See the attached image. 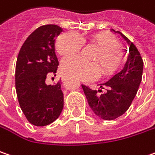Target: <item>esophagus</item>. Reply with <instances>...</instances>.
Returning <instances> with one entry per match:
<instances>
[{
  "mask_svg": "<svg viewBox=\"0 0 155 155\" xmlns=\"http://www.w3.org/2000/svg\"><path fill=\"white\" fill-rule=\"evenodd\" d=\"M67 79V76H62V81H65Z\"/></svg>",
  "mask_w": 155,
  "mask_h": 155,
  "instance_id": "34e87169",
  "label": "esophagus"
}]
</instances>
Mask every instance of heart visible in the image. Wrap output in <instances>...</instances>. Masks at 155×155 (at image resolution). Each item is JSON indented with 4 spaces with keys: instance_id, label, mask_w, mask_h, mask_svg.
I'll list each match as a JSON object with an SVG mask.
<instances>
[{
    "instance_id": "b5f03b06",
    "label": "heart",
    "mask_w": 155,
    "mask_h": 155,
    "mask_svg": "<svg viewBox=\"0 0 155 155\" xmlns=\"http://www.w3.org/2000/svg\"><path fill=\"white\" fill-rule=\"evenodd\" d=\"M87 41L95 45L100 50L94 60L97 63H87L78 56H69L61 64L63 73L83 81L95 80L100 76L101 68L105 75L116 72L123 63L121 43L119 39L109 32H98L90 36L88 39L83 38L74 31H69L58 36L56 47L57 51L63 56H68L77 53Z\"/></svg>"
}]
</instances>
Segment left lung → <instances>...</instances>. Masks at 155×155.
Here are the masks:
<instances>
[{"label": "left lung", "instance_id": "obj_1", "mask_svg": "<svg viewBox=\"0 0 155 155\" xmlns=\"http://www.w3.org/2000/svg\"><path fill=\"white\" fill-rule=\"evenodd\" d=\"M117 32L129 45V57L123 70L109 81L100 84L101 90H91L82 84L91 109L97 116L105 120H115L127 111L142 79L143 60L140 52L126 35ZM102 89L106 91L103 93Z\"/></svg>", "mask_w": 155, "mask_h": 155}]
</instances>
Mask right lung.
<instances>
[{
    "instance_id": "right-lung-1",
    "label": "right lung",
    "mask_w": 155,
    "mask_h": 155,
    "mask_svg": "<svg viewBox=\"0 0 155 155\" xmlns=\"http://www.w3.org/2000/svg\"><path fill=\"white\" fill-rule=\"evenodd\" d=\"M63 28L55 24L37 28L19 51L15 66V89L20 107L29 123L43 127L58 119L64 108L62 82L46 84L59 64L55 41ZM56 76V75H55Z\"/></svg>"
}]
</instances>
